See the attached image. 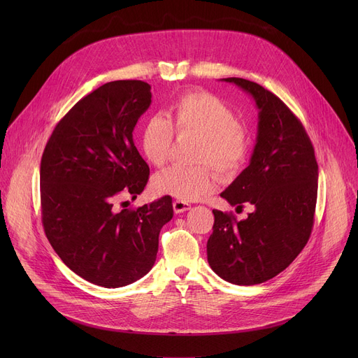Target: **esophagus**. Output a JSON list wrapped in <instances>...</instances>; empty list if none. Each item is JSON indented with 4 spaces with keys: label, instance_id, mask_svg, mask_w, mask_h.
I'll return each mask as SVG.
<instances>
[{
    "label": "esophagus",
    "instance_id": "1",
    "mask_svg": "<svg viewBox=\"0 0 358 358\" xmlns=\"http://www.w3.org/2000/svg\"><path fill=\"white\" fill-rule=\"evenodd\" d=\"M173 208H174V212H176V213H184V212L192 209V204L187 203V201L176 200V201L173 203Z\"/></svg>",
    "mask_w": 358,
    "mask_h": 358
}]
</instances>
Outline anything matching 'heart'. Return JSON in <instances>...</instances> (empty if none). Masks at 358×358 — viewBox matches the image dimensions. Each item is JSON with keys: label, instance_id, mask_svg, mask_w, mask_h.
I'll use <instances>...</instances> for the list:
<instances>
[{"label": "heart", "instance_id": "1", "mask_svg": "<svg viewBox=\"0 0 358 358\" xmlns=\"http://www.w3.org/2000/svg\"><path fill=\"white\" fill-rule=\"evenodd\" d=\"M180 134L199 136L193 159L196 166L171 165L157 173L152 189L162 196L193 201L216 189L212 165L222 174H232L245 162L250 152L247 131L238 123L235 111L219 97L206 91H190L169 107ZM174 139V127L165 116H150L141 130L143 158L154 166L165 164Z\"/></svg>", "mask_w": 358, "mask_h": 358}]
</instances>
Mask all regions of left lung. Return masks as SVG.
Segmentation results:
<instances>
[{"label":"left lung","mask_w":358,"mask_h":358,"mask_svg":"<svg viewBox=\"0 0 358 358\" xmlns=\"http://www.w3.org/2000/svg\"><path fill=\"white\" fill-rule=\"evenodd\" d=\"M222 81L248 92L258 108L250 165L220 193L238 208L252 204L254 212L236 220L213 210L208 261L223 280L252 286L286 270L308 243L317 196V162L303 124L271 91L243 78Z\"/></svg>","instance_id":"8db88e82"}]
</instances>
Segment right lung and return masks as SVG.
Wrapping results in <instances>:
<instances>
[{
    "instance_id": "1",
    "label": "right lung",
    "mask_w": 358,
    "mask_h": 358,
    "mask_svg": "<svg viewBox=\"0 0 358 358\" xmlns=\"http://www.w3.org/2000/svg\"><path fill=\"white\" fill-rule=\"evenodd\" d=\"M150 97L143 81L99 87L56 124L42 155V222L50 245L75 274L107 289L149 273L161 228L174 215L169 196L138 209L113 208L119 196L136 199L148 182L134 129Z\"/></svg>"
}]
</instances>
